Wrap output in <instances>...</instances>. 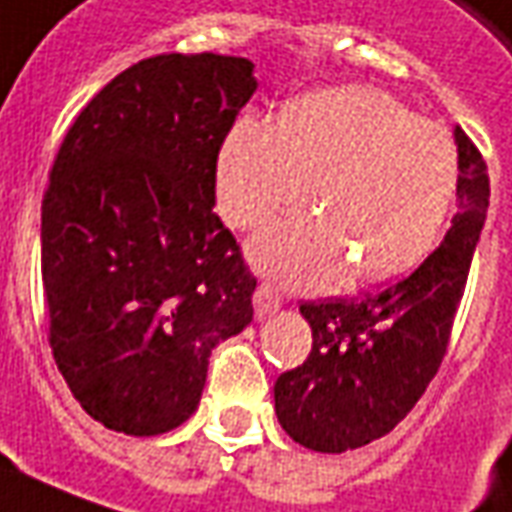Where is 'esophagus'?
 Here are the masks:
<instances>
[{"label": "esophagus", "mask_w": 512, "mask_h": 512, "mask_svg": "<svg viewBox=\"0 0 512 512\" xmlns=\"http://www.w3.org/2000/svg\"><path fill=\"white\" fill-rule=\"evenodd\" d=\"M253 303H256V317L267 320V317H273L275 311L281 308V295L270 284H259L256 295H253Z\"/></svg>", "instance_id": "34e87169"}]
</instances>
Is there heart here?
I'll return each instance as SVG.
<instances>
[{"mask_svg":"<svg viewBox=\"0 0 512 512\" xmlns=\"http://www.w3.org/2000/svg\"><path fill=\"white\" fill-rule=\"evenodd\" d=\"M311 184L317 215L267 226L250 256L278 281L320 286L350 267L386 281L436 245L455 192V151L433 123L375 88L314 90L281 123L239 118L217 159V209L253 228L297 206Z\"/></svg>","mask_w":512,"mask_h":512,"instance_id":"1","label":"heart"}]
</instances>
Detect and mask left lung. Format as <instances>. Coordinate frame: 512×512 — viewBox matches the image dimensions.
Returning <instances> with one entry per match:
<instances>
[{"instance_id":"left-lung-1","label":"left lung","mask_w":512,"mask_h":512,"mask_svg":"<svg viewBox=\"0 0 512 512\" xmlns=\"http://www.w3.org/2000/svg\"><path fill=\"white\" fill-rule=\"evenodd\" d=\"M458 146V215L408 278L364 300L303 303L311 353L275 380V413L292 441L339 455L391 433L436 378L488 212V168L466 132Z\"/></svg>"}]
</instances>
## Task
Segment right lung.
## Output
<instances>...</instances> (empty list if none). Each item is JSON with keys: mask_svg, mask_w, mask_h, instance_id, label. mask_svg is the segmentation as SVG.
Segmentation results:
<instances>
[{"mask_svg": "<svg viewBox=\"0 0 512 512\" xmlns=\"http://www.w3.org/2000/svg\"><path fill=\"white\" fill-rule=\"evenodd\" d=\"M256 93L226 54L140 60L65 134L41 209L49 344L115 433L187 422L217 344L253 320L256 278L215 206L217 154Z\"/></svg>", "mask_w": 512, "mask_h": 512, "instance_id": "obj_1", "label": "right lung"}]
</instances>
